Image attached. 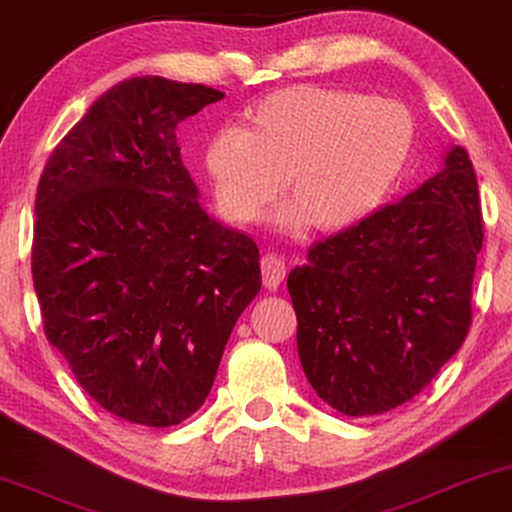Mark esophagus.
Masks as SVG:
<instances>
[{
	"label": "esophagus",
	"instance_id": "esophagus-1",
	"mask_svg": "<svg viewBox=\"0 0 512 512\" xmlns=\"http://www.w3.org/2000/svg\"><path fill=\"white\" fill-rule=\"evenodd\" d=\"M285 278V262L283 257H278L271 252V255L262 257V281L267 290H276L278 285L283 283Z\"/></svg>",
	"mask_w": 512,
	"mask_h": 512
}]
</instances>
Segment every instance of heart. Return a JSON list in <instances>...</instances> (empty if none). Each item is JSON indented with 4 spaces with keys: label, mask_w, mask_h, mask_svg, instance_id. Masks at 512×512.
I'll return each mask as SVG.
<instances>
[{
    "label": "heart",
    "mask_w": 512,
    "mask_h": 512,
    "mask_svg": "<svg viewBox=\"0 0 512 512\" xmlns=\"http://www.w3.org/2000/svg\"><path fill=\"white\" fill-rule=\"evenodd\" d=\"M410 112L356 91L290 86L245 112V124L208 140L206 170L217 208L252 222L285 187L278 227H351L379 206L412 149Z\"/></svg>",
    "instance_id": "obj_1"
}]
</instances>
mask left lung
<instances>
[{
    "instance_id": "1",
    "label": "left lung",
    "mask_w": 512,
    "mask_h": 512,
    "mask_svg": "<svg viewBox=\"0 0 512 512\" xmlns=\"http://www.w3.org/2000/svg\"><path fill=\"white\" fill-rule=\"evenodd\" d=\"M482 238L478 177L466 149L452 147L403 201L311 245L288 292L313 391L349 417L424 391L466 342Z\"/></svg>"
}]
</instances>
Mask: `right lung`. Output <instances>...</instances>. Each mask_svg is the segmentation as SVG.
<instances>
[{"label":"right lung","instance_id":"obj_1","mask_svg":"<svg viewBox=\"0 0 512 512\" xmlns=\"http://www.w3.org/2000/svg\"><path fill=\"white\" fill-rule=\"evenodd\" d=\"M224 93L133 77L58 142L34 201L44 335L102 410L168 428L206 403L260 250L199 206L175 128Z\"/></svg>","mask_w":512,"mask_h":512}]
</instances>
